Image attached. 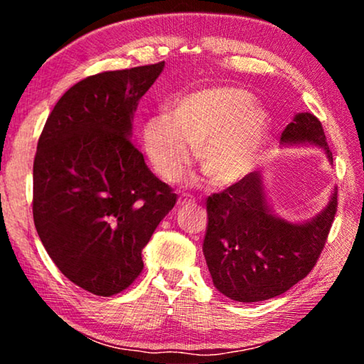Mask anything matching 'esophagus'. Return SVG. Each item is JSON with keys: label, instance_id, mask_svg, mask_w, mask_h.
<instances>
[{"label": "esophagus", "instance_id": "34e87169", "mask_svg": "<svg viewBox=\"0 0 364 364\" xmlns=\"http://www.w3.org/2000/svg\"><path fill=\"white\" fill-rule=\"evenodd\" d=\"M196 199L194 197H180L178 199V205H188V204H194Z\"/></svg>", "mask_w": 364, "mask_h": 364}]
</instances>
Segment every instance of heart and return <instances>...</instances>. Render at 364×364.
I'll list each match as a JSON object with an SVG mask.
<instances>
[{"label":"heart","instance_id":"heart-1","mask_svg":"<svg viewBox=\"0 0 364 364\" xmlns=\"http://www.w3.org/2000/svg\"><path fill=\"white\" fill-rule=\"evenodd\" d=\"M269 119L239 86L220 85L184 95L168 115L146 122L143 143L154 170L165 181H176L197 147L200 170L213 186H231L254 168Z\"/></svg>","mask_w":364,"mask_h":364}]
</instances>
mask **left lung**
I'll return each instance as SVG.
<instances>
[{"label": "left lung", "mask_w": 364, "mask_h": 364, "mask_svg": "<svg viewBox=\"0 0 364 364\" xmlns=\"http://www.w3.org/2000/svg\"><path fill=\"white\" fill-rule=\"evenodd\" d=\"M282 144L323 147L332 162L321 122L301 112L281 134ZM337 212V191L321 213L291 223L271 213L262 175L249 173L208 196L204 257L215 287L236 301H262L284 294L315 267Z\"/></svg>", "instance_id": "1"}]
</instances>
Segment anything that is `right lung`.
<instances>
[{
  "label": "right lung",
  "instance_id": "1",
  "mask_svg": "<svg viewBox=\"0 0 364 364\" xmlns=\"http://www.w3.org/2000/svg\"><path fill=\"white\" fill-rule=\"evenodd\" d=\"M164 67L101 72L73 85L36 146V232L60 273L101 297L138 278L141 252L176 204L130 139L138 102Z\"/></svg>",
  "mask_w": 364,
  "mask_h": 364
}]
</instances>
